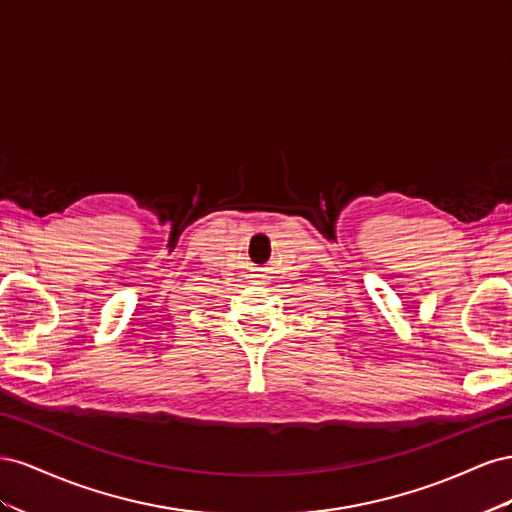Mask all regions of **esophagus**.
<instances>
[{
    "mask_svg": "<svg viewBox=\"0 0 512 512\" xmlns=\"http://www.w3.org/2000/svg\"><path fill=\"white\" fill-rule=\"evenodd\" d=\"M252 277V280L250 282H256V284H260V282H265V269H254V273L250 275Z\"/></svg>",
    "mask_w": 512,
    "mask_h": 512,
    "instance_id": "obj_1",
    "label": "esophagus"
}]
</instances>
